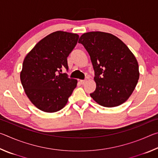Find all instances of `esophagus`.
<instances>
[{"instance_id": "obj_1", "label": "esophagus", "mask_w": 158, "mask_h": 158, "mask_svg": "<svg viewBox=\"0 0 158 158\" xmlns=\"http://www.w3.org/2000/svg\"><path fill=\"white\" fill-rule=\"evenodd\" d=\"M86 80H80V82H81V84H85L86 83Z\"/></svg>"}]
</instances>
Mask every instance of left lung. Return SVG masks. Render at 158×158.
Masks as SVG:
<instances>
[{"label": "left lung", "instance_id": "1", "mask_svg": "<svg viewBox=\"0 0 158 158\" xmlns=\"http://www.w3.org/2000/svg\"><path fill=\"white\" fill-rule=\"evenodd\" d=\"M81 43L89 53L95 70L96 89L90 95L105 107H114L126 102L139 78L137 59L121 40L100 31L85 33Z\"/></svg>", "mask_w": 158, "mask_h": 158}]
</instances>
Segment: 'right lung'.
<instances>
[{
  "label": "right lung",
  "mask_w": 158,
  "mask_h": 158,
  "mask_svg": "<svg viewBox=\"0 0 158 158\" xmlns=\"http://www.w3.org/2000/svg\"><path fill=\"white\" fill-rule=\"evenodd\" d=\"M79 35L56 31L37 42L23 60L21 84L29 100L47 113L62 109L68 103L77 80L60 73L68 69L67 58L76 46Z\"/></svg>",
  "instance_id": "1"
}]
</instances>
